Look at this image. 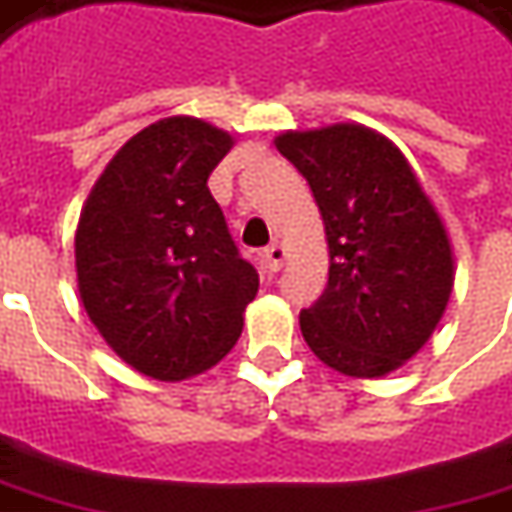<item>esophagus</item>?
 I'll use <instances>...</instances> for the list:
<instances>
[{
    "instance_id": "esophagus-1",
    "label": "esophagus",
    "mask_w": 512,
    "mask_h": 512,
    "mask_svg": "<svg viewBox=\"0 0 512 512\" xmlns=\"http://www.w3.org/2000/svg\"><path fill=\"white\" fill-rule=\"evenodd\" d=\"M284 259H287V250L281 248L279 242H273L270 248L262 250V264L267 273H279L281 264H284Z\"/></svg>"
}]
</instances>
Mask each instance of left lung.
Listing matches in <instances>:
<instances>
[{
	"mask_svg": "<svg viewBox=\"0 0 512 512\" xmlns=\"http://www.w3.org/2000/svg\"><path fill=\"white\" fill-rule=\"evenodd\" d=\"M324 219L327 290L301 310L315 358L349 377H383L414 358L454 290V248L406 154L360 123L281 132Z\"/></svg>",
	"mask_w": 512,
	"mask_h": 512,
	"instance_id": "left-lung-1",
	"label": "left lung"
}]
</instances>
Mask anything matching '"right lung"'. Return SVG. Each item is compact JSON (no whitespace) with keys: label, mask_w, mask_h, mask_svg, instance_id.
Instances as JSON below:
<instances>
[{"label":"right lung","mask_w":512,"mask_h":512,"mask_svg":"<svg viewBox=\"0 0 512 512\" xmlns=\"http://www.w3.org/2000/svg\"><path fill=\"white\" fill-rule=\"evenodd\" d=\"M231 146L225 129L200 118L157 120L120 146L81 208L78 296L109 349L140 375H200L242 335L259 276L208 191Z\"/></svg>","instance_id":"1"}]
</instances>
